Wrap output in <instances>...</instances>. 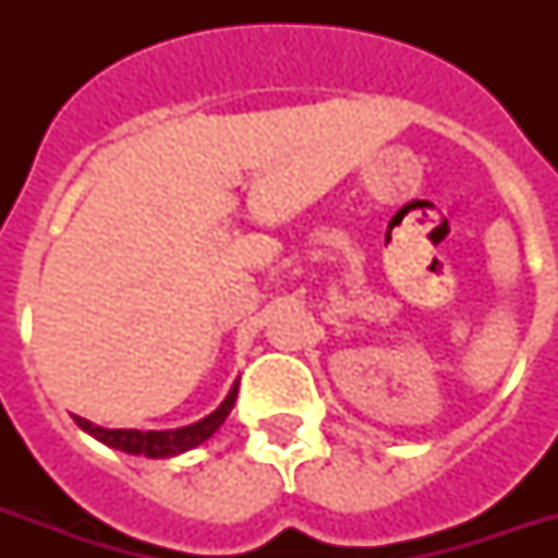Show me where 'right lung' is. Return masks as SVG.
<instances>
[{
  "mask_svg": "<svg viewBox=\"0 0 558 558\" xmlns=\"http://www.w3.org/2000/svg\"><path fill=\"white\" fill-rule=\"evenodd\" d=\"M236 388L240 381L231 385L228 397L222 399V405L208 414L199 423L185 425V428H173V432H138V428H104V425H95L83 416H74V423L81 425L83 432L92 434L95 440H100L109 449L126 451V454H144V458H173V454H182L187 449H196L199 442H205L210 434L217 432L219 425L226 423V416L231 414L236 399Z\"/></svg>",
  "mask_w": 558,
  "mask_h": 558,
  "instance_id": "right-lung-1",
  "label": "right lung"
}]
</instances>
